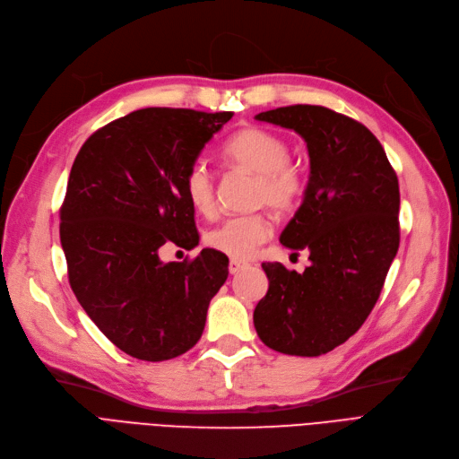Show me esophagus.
I'll list each match as a JSON object with an SVG mask.
<instances>
[{
	"label": "esophagus",
	"mask_w": 459,
	"mask_h": 459,
	"mask_svg": "<svg viewBox=\"0 0 459 459\" xmlns=\"http://www.w3.org/2000/svg\"><path fill=\"white\" fill-rule=\"evenodd\" d=\"M247 267V264L245 262H239V260H230V273L231 274H235V273H239L241 269H245Z\"/></svg>",
	"instance_id": "esophagus-1"
}]
</instances>
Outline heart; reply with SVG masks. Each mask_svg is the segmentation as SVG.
<instances>
[{
  "label": "heart",
  "instance_id": "1",
  "mask_svg": "<svg viewBox=\"0 0 459 459\" xmlns=\"http://www.w3.org/2000/svg\"><path fill=\"white\" fill-rule=\"evenodd\" d=\"M290 154L282 137L262 127H247L224 143V156L233 166L255 175V204H265L277 212L296 209L307 188L305 175L290 161ZM185 190L195 211L204 214L214 211V180L205 161L197 160L188 168ZM269 237V218L255 212L222 220L207 231L205 243L233 260H248Z\"/></svg>",
  "mask_w": 459,
  "mask_h": 459
}]
</instances>
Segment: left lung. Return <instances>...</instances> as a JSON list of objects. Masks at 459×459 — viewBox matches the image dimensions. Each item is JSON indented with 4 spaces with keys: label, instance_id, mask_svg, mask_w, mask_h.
Listing matches in <instances>:
<instances>
[{
    "label": "left lung",
    "instance_id": "1",
    "mask_svg": "<svg viewBox=\"0 0 459 459\" xmlns=\"http://www.w3.org/2000/svg\"><path fill=\"white\" fill-rule=\"evenodd\" d=\"M299 134L310 175L301 207L281 233L308 250L303 273L262 264L269 290L254 327L269 348L320 356L368 320L399 248V182L378 139L354 118L320 105H290L255 115Z\"/></svg>",
    "mask_w": 459,
    "mask_h": 459
}]
</instances>
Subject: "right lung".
<instances>
[{"mask_svg":"<svg viewBox=\"0 0 459 459\" xmlns=\"http://www.w3.org/2000/svg\"><path fill=\"white\" fill-rule=\"evenodd\" d=\"M233 113L149 107L91 134L73 161L60 209L69 284L101 333L144 361L171 359L199 341L228 258L160 260L199 235L185 175Z\"/></svg>","mask_w":459,"mask_h":459,"instance_id":"obj_1","label":"right lung"}]
</instances>
